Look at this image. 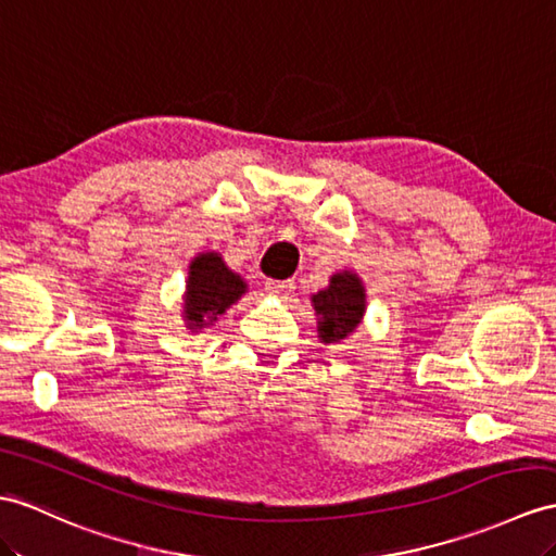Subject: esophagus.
Returning a JSON list of instances; mask_svg holds the SVG:
<instances>
[{"instance_id": "34e87169", "label": "esophagus", "mask_w": 556, "mask_h": 556, "mask_svg": "<svg viewBox=\"0 0 556 556\" xmlns=\"http://www.w3.org/2000/svg\"><path fill=\"white\" fill-rule=\"evenodd\" d=\"M266 290L276 296H290L294 292V280H268Z\"/></svg>"}]
</instances>
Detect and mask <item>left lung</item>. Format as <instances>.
<instances>
[{
    "instance_id": "1",
    "label": "left lung",
    "mask_w": 556,
    "mask_h": 556,
    "mask_svg": "<svg viewBox=\"0 0 556 556\" xmlns=\"http://www.w3.org/2000/svg\"><path fill=\"white\" fill-rule=\"evenodd\" d=\"M311 306L316 311L318 340L323 344H340L354 334L368 308L365 286L356 270L344 268L330 276L328 288L311 294Z\"/></svg>"
}]
</instances>
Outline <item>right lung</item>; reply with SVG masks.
<instances>
[{"label": "right lung", "mask_w": 556, "mask_h": 556, "mask_svg": "<svg viewBox=\"0 0 556 556\" xmlns=\"http://www.w3.org/2000/svg\"><path fill=\"white\" fill-rule=\"evenodd\" d=\"M248 282L233 268H228L219 252H198L188 264L181 318L188 332H202L219 320L242 294Z\"/></svg>", "instance_id": "obj_1"}]
</instances>
